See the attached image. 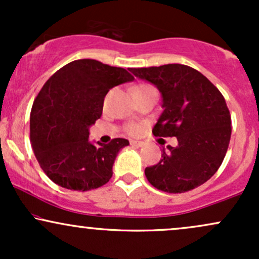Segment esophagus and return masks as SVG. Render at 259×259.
<instances>
[{
	"mask_svg": "<svg viewBox=\"0 0 259 259\" xmlns=\"http://www.w3.org/2000/svg\"><path fill=\"white\" fill-rule=\"evenodd\" d=\"M130 145H132V146L141 147V146H144V142H142V141H135V140H133V141H130Z\"/></svg>",
	"mask_w": 259,
	"mask_h": 259,
	"instance_id": "esophagus-1",
	"label": "esophagus"
}]
</instances>
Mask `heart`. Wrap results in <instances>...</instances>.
Here are the masks:
<instances>
[{
    "instance_id": "heart-1",
    "label": "heart",
    "mask_w": 259,
    "mask_h": 259,
    "mask_svg": "<svg viewBox=\"0 0 259 259\" xmlns=\"http://www.w3.org/2000/svg\"><path fill=\"white\" fill-rule=\"evenodd\" d=\"M148 89H152V86H150V85H139V86H136V88H134L133 92L148 90ZM126 132L129 134H132V135H136V134L140 133V126L136 125V124H130V125L126 126Z\"/></svg>"
}]
</instances>
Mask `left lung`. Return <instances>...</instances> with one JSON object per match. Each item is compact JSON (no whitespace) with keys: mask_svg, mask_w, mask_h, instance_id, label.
<instances>
[{"mask_svg":"<svg viewBox=\"0 0 259 259\" xmlns=\"http://www.w3.org/2000/svg\"><path fill=\"white\" fill-rule=\"evenodd\" d=\"M136 78L151 82L162 95L163 112L152 133L178 139L163 150V158L145 169L151 185L169 194L190 191L209 180L227 154L231 118L221 91L189 65L130 68Z\"/></svg>","mask_w":259,"mask_h":259,"instance_id":"left-lung-1","label":"left lung"}]
</instances>
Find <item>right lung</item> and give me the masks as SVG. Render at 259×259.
<instances>
[{"label":"right lung","mask_w":259,"mask_h":259,"mask_svg":"<svg viewBox=\"0 0 259 259\" xmlns=\"http://www.w3.org/2000/svg\"><path fill=\"white\" fill-rule=\"evenodd\" d=\"M133 80L124 68L95 59L70 62L47 80L31 108L30 140L38 164L53 183L76 191L108 183L115 157L129 141L92 144L89 127L102 115L107 92Z\"/></svg>","instance_id":"add662e5"}]
</instances>
